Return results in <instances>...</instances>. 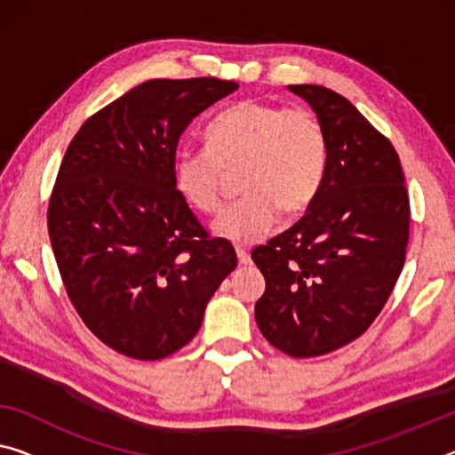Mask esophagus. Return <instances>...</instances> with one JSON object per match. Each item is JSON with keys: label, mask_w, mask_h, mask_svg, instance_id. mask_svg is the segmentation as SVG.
I'll use <instances>...</instances> for the list:
<instances>
[{"label": "esophagus", "mask_w": 455, "mask_h": 455, "mask_svg": "<svg viewBox=\"0 0 455 455\" xmlns=\"http://www.w3.org/2000/svg\"><path fill=\"white\" fill-rule=\"evenodd\" d=\"M235 254H237V262H240V267H248V264H250V254H248V250H243V248H235Z\"/></svg>", "instance_id": "34e87169"}]
</instances>
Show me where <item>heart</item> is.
Returning a JSON list of instances; mask_svg holds the SVG:
<instances>
[{
  "label": "heart",
  "instance_id": "obj_1",
  "mask_svg": "<svg viewBox=\"0 0 455 455\" xmlns=\"http://www.w3.org/2000/svg\"><path fill=\"white\" fill-rule=\"evenodd\" d=\"M205 150L174 158V187L201 213H218L228 174L242 171L246 195L213 223V234L237 246L267 235L281 212L295 218L315 201L327 169V136L307 109L243 100L215 117Z\"/></svg>",
  "mask_w": 455,
  "mask_h": 455
}]
</instances>
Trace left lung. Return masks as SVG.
Here are the masks:
<instances>
[{"mask_svg":"<svg viewBox=\"0 0 455 455\" xmlns=\"http://www.w3.org/2000/svg\"><path fill=\"white\" fill-rule=\"evenodd\" d=\"M327 136L317 197L251 260L267 278L254 315L272 346L313 358L360 338L379 317L404 264L409 195L396 150L346 97L289 85Z\"/></svg>","mask_w":455,"mask_h":455,"instance_id":"8db88e82","label":"left lung"}]
</instances>
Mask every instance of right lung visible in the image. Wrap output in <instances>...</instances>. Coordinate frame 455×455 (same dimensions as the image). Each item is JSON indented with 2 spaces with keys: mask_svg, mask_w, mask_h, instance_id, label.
<instances>
[{
  "mask_svg": "<svg viewBox=\"0 0 455 455\" xmlns=\"http://www.w3.org/2000/svg\"><path fill=\"white\" fill-rule=\"evenodd\" d=\"M237 83L152 79L81 125L62 158L48 234L68 299L103 344L160 360L197 335L237 267L174 187L179 140Z\"/></svg>",
  "mask_w": 455,
  "mask_h": 455,
  "instance_id": "add662e5",
  "label": "right lung"
}]
</instances>
